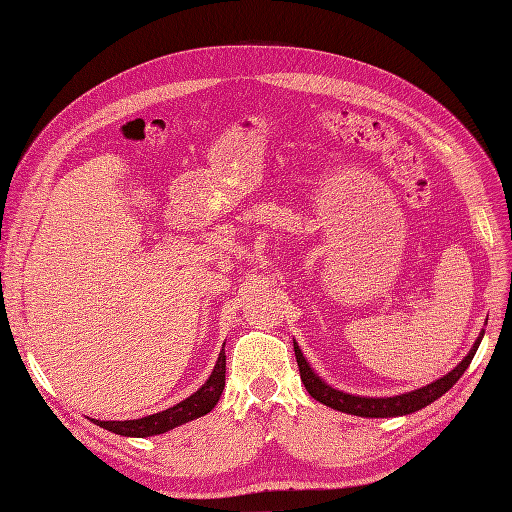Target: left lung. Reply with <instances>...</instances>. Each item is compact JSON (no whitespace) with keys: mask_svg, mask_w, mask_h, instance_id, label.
<instances>
[{"mask_svg":"<svg viewBox=\"0 0 512 512\" xmlns=\"http://www.w3.org/2000/svg\"><path fill=\"white\" fill-rule=\"evenodd\" d=\"M485 335V329H481L479 337L475 339V344L468 350V354L462 358V361L453 367L449 373H445L439 380H434L418 390H411L405 394H394V396H361V394H350L344 390H337L331 384H327L323 377H320L308 363V358L301 352L297 342L293 339V350L295 358L299 365V375L301 382H304L306 390L310 392L312 399L318 403H323L335 411L358 415V418H399V415H409L428 407L456 384L464 371L468 369L470 361L475 358L481 339Z\"/></svg>","mask_w":512,"mask_h":512,"instance_id":"left-lung-1","label":"left lung"}]
</instances>
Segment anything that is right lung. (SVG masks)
<instances>
[{
	"mask_svg": "<svg viewBox=\"0 0 512 512\" xmlns=\"http://www.w3.org/2000/svg\"><path fill=\"white\" fill-rule=\"evenodd\" d=\"M225 348V344H223ZM221 348L217 363L213 367V373L208 375V380L192 394L187 396L185 401L168 407L164 411H158L154 415H145V418L139 420H124V422H101V420H92L97 426L116 432L120 437H154V434H164L168 430H173L181 424H187L192 420L202 418L208 411H213V407L219 403V396L225 386V350Z\"/></svg>",
	"mask_w": 512,
	"mask_h": 512,
	"instance_id": "add662e5",
	"label": "right lung"
}]
</instances>
